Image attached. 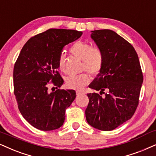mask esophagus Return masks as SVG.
Masks as SVG:
<instances>
[{"label": "esophagus", "mask_w": 156, "mask_h": 156, "mask_svg": "<svg viewBox=\"0 0 156 156\" xmlns=\"http://www.w3.org/2000/svg\"><path fill=\"white\" fill-rule=\"evenodd\" d=\"M76 95H81V94H84V92H82V91H76Z\"/></svg>", "instance_id": "1"}]
</instances>
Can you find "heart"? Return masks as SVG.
I'll list each match as a JSON object with an SVG mask.
<instances>
[{"instance_id":"heart-1","label":"heart","mask_w":156,"mask_h":156,"mask_svg":"<svg viewBox=\"0 0 156 156\" xmlns=\"http://www.w3.org/2000/svg\"><path fill=\"white\" fill-rule=\"evenodd\" d=\"M74 56L82 60V71H87L92 75H96L100 72L104 63L102 51L98 47L92 46L87 42L76 41L69 48ZM65 55L60 54L58 59V66L60 71H64ZM90 82V76L83 73L79 75H70L65 80L66 87L74 90H81Z\"/></svg>"}]
</instances>
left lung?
<instances>
[{
	"instance_id": "left-lung-1",
	"label": "left lung",
	"mask_w": 156,
	"mask_h": 156,
	"mask_svg": "<svg viewBox=\"0 0 156 156\" xmlns=\"http://www.w3.org/2000/svg\"><path fill=\"white\" fill-rule=\"evenodd\" d=\"M91 32V38L102 51L104 63L89 86L101 94H87L86 120L94 128L110 131L134 115L139 103L143 73L134 47L125 38L109 29Z\"/></svg>"
}]
</instances>
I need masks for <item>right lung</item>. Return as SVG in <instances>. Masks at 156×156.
Returning <instances> with one entry per match:
<instances>
[{
	"instance_id": "1",
	"label": "right lung",
	"mask_w": 156,
	"mask_h": 156,
	"mask_svg": "<svg viewBox=\"0 0 156 156\" xmlns=\"http://www.w3.org/2000/svg\"><path fill=\"white\" fill-rule=\"evenodd\" d=\"M82 34L75 30L50 29L30 38L16 60L13 87L18 108L24 119L38 130L62 127L66 108L76 98L73 90L49 92L48 87L50 82L57 87L63 84L57 71L58 56L64 46Z\"/></svg>"
}]
</instances>
